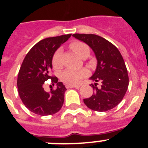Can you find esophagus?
<instances>
[{"label":"esophagus","instance_id":"34e87169","mask_svg":"<svg viewBox=\"0 0 148 148\" xmlns=\"http://www.w3.org/2000/svg\"><path fill=\"white\" fill-rule=\"evenodd\" d=\"M80 87V85H66V88H77V89H79Z\"/></svg>","mask_w":148,"mask_h":148}]
</instances>
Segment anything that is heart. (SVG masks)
Listing matches in <instances>:
<instances>
[{"label":"heart","mask_w":148,"mask_h":148,"mask_svg":"<svg viewBox=\"0 0 148 148\" xmlns=\"http://www.w3.org/2000/svg\"><path fill=\"white\" fill-rule=\"evenodd\" d=\"M71 48L82 58L85 55H89V47L85 43L76 41L71 45ZM52 66L55 69L59 70L63 67L62 62V50L58 49L54 54L52 60ZM88 75V71L85 69H66L61 74V80L67 85H73L78 84L82 79Z\"/></svg>","instance_id":"b5f03b06"}]
</instances>
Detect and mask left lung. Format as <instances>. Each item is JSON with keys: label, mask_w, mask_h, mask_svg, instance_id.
Returning <instances> with one entry per match:
<instances>
[{"label": "left lung", "mask_w": 148, "mask_h": 148, "mask_svg": "<svg viewBox=\"0 0 148 148\" xmlns=\"http://www.w3.org/2000/svg\"><path fill=\"white\" fill-rule=\"evenodd\" d=\"M72 36L87 44L97 60L96 71L90 77L95 82L91 84L94 92L84 99V103L94 111L112 110L123 100L128 86V71L121 52L111 42L95 34H75ZM98 82L101 84L99 88Z\"/></svg>", "instance_id": "left-lung-1"}]
</instances>
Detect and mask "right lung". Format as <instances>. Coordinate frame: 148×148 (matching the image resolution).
Listing matches in <instances>:
<instances>
[{"mask_svg": "<svg viewBox=\"0 0 148 148\" xmlns=\"http://www.w3.org/2000/svg\"><path fill=\"white\" fill-rule=\"evenodd\" d=\"M71 34L45 38L34 45L23 60L17 77L18 93L24 105L38 115H50L61 109L66 90L56 77H51L52 60L55 51L71 37ZM51 78L57 88L46 92L45 81Z\"/></svg>", "mask_w": 148, "mask_h": 148, "instance_id": "add662e5", "label": "right lung"}]
</instances>
